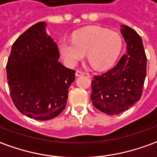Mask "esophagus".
Returning <instances> with one entry per match:
<instances>
[{
	"mask_svg": "<svg viewBox=\"0 0 157 157\" xmlns=\"http://www.w3.org/2000/svg\"><path fill=\"white\" fill-rule=\"evenodd\" d=\"M84 74H85V72H84V71H81V70H77V71H76V72H75V75H76V76H80V75H84Z\"/></svg>",
	"mask_w": 157,
	"mask_h": 157,
	"instance_id": "1",
	"label": "esophagus"
}]
</instances>
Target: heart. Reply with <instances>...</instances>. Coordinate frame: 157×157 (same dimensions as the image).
<instances>
[{
    "label": "heart",
    "mask_w": 157,
    "mask_h": 157,
    "mask_svg": "<svg viewBox=\"0 0 157 157\" xmlns=\"http://www.w3.org/2000/svg\"><path fill=\"white\" fill-rule=\"evenodd\" d=\"M122 48V39L117 32L97 26L75 31L72 40L62 39L59 43L61 56L67 64L74 66L87 53L90 65L105 71L114 65Z\"/></svg>",
    "instance_id": "b5f03b06"
}]
</instances>
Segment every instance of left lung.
Instances as JSON below:
<instances>
[{
	"mask_svg": "<svg viewBox=\"0 0 157 157\" xmlns=\"http://www.w3.org/2000/svg\"><path fill=\"white\" fill-rule=\"evenodd\" d=\"M121 34L127 43V53L115 67L92 81L91 100L102 112L117 115L139 101L146 76L147 59L143 41L135 30L122 25Z\"/></svg>",
	"mask_w": 157,
	"mask_h": 157,
	"instance_id": "8db88e82",
	"label": "left lung"
}]
</instances>
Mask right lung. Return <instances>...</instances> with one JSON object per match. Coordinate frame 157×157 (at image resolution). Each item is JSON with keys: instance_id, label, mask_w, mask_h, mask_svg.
<instances>
[{"instance_id": "obj_1", "label": "right lung", "mask_w": 157, "mask_h": 157, "mask_svg": "<svg viewBox=\"0 0 157 157\" xmlns=\"http://www.w3.org/2000/svg\"><path fill=\"white\" fill-rule=\"evenodd\" d=\"M46 24L32 25L14 41L6 63V77L14 105L27 117L47 121L65 108L75 71L59 61L57 43Z\"/></svg>"}]
</instances>
